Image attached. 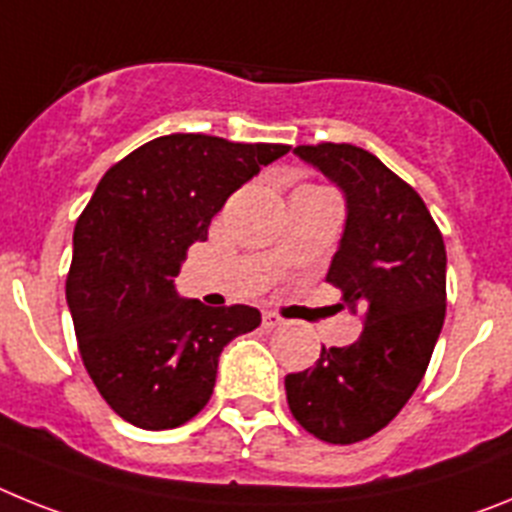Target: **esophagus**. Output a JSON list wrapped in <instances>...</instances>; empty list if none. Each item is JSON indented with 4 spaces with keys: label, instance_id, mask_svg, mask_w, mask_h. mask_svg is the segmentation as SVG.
<instances>
[{
    "label": "esophagus",
    "instance_id": "esophagus-1",
    "mask_svg": "<svg viewBox=\"0 0 512 512\" xmlns=\"http://www.w3.org/2000/svg\"><path fill=\"white\" fill-rule=\"evenodd\" d=\"M281 324L283 319L278 317L275 311H265V314H262V327H265V330H275V327H281Z\"/></svg>",
    "mask_w": 512,
    "mask_h": 512
}]
</instances>
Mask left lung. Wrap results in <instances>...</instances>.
I'll use <instances>...</instances> for the list:
<instances>
[{"mask_svg":"<svg viewBox=\"0 0 512 512\" xmlns=\"http://www.w3.org/2000/svg\"><path fill=\"white\" fill-rule=\"evenodd\" d=\"M293 154L345 193L348 219L327 283L363 311V332L288 373L286 397L306 433L348 446L386 428L428 371L446 319V244L415 188L371 151L317 144Z\"/></svg>","mask_w":512,"mask_h":512,"instance_id":"obj_1","label":"left lung"}]
</instances>
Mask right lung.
Returning a JSON list of instances; mask_svg holds the SVG:
<instances>
[{
	"label": "right lung",
	"mask_w": 512,
	"mask_h": 512,
	"mask_svg": "<svg viewBox=\"0 0 512 512\" xmlns=\"http://www.w3.org/2000/svg\"><path fill=\"white\" fill-rule=\"evenodd\" d=\"M288 149L170 133L97 182L74 226L66 304L90 379L136 428L193 420L211 399L221 350L260 324L252 306L180 299L175 278L226 198Z\"/></svg>",
	"instance_id": "add662e5"
}]
</instances>
